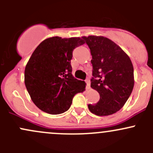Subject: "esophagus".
I'll use <instances>...</instances> for the list:
<instances>
[{
    "instance_id": "obj_1",
    "label": "esophagus",
    "mask_w": 153,
    "mask_h": 153,
    "mask_svg": "<svg viewBox=\"0 0 153 153\" xmlns=\"http://www.w3.org/2000/svg\"><path fill=\"white\" fill-rule=\"evenodd\" d=\"M85 81L86 83V89H90V81H89V79H86Z\"/></svg>"
}]
</instances>
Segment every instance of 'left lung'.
Here are the masks:
<instances>
[{
	"label": "left lung",
	"mask_w": 153,
	"mask_h": 153,
	"mask_svg": "<svg viewBox=\"0 0 153 153\" xmlns=\"http://www.w3.org/2000/svg\"><path fill=\"white\" fill-rule=\"evenodd\" d=\"M90 49L92 59L91 87L100 95L97 104H89L92 113L98 116L119 111L132 93L134 69L127 54L115 42L104 36H83Z\"/></svg>",
	"instance_id": "8db88e82"
}]
</instances>
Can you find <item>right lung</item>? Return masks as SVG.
I'll list each match as a JSON object with an SVG mask.
<instances>
[{"instance_id":"1","label":"right lung","mask_w":153,"mask_h":153,"mask_svg":"<svg viewBox=\"0 0 153 153\" xmlns=\"http://www.w3.org/2000/svg\"><path fill=\"white\" fill-rule=\"evenodd\" d=\"M84 43L79 37H52L43 41L31 55L24 83L32 101L43 112H66L74 95L85 90L86 83L72 76L71 67L72 51Z\"/></svg>"}]
</instances>
